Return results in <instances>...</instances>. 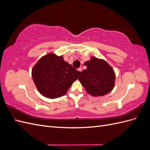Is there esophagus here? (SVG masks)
Returning a JSON list of instances; mask_svg holds the SVG:
<instances>
[{
  "label": "esophagus",
  "instance_id": "1",
  "mask_svg": "<svg viewBox=\"0 0 150 150\" xmlns=\"http://www.w3.org/2000/svg\"><path fill=\"white\" fill-rule=\"evenodd\" d=\"M78 71H79V72H80V73H81V72H82V69H81V67H79V68H78Z\"/></svg>",
  "mask_w": 150,
  "mask_h": 150
}]
</instances>
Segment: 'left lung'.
Returning a JSON list of instances; mask_svg holds the SVG:
<instances>
[{
	"mask_svg": "<svg viewBox=\"0 0 150 150\" xmlns=\"http://www.w3.org/2000/svg\"><path fill=\"white\" fill-rule=\"evenodd\" d=\"M84 65L87 69L83 71L78 79L86 91L95 97L111 91L115 86V73L105 61L92 57Z\"/></svg>",
	"mask_w": 150,
	"mask_h": 150,
	"instance_id": "obj_1",
	"label": "left lung"
}]
</instances>
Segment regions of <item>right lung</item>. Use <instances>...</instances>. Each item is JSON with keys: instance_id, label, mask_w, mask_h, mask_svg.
I'll return each instance as SVG.
<instances>
[{"instance_id": "right-lung-1", "label": "right lung", "mask_w": 150, "mask_h": 150, "mask_svg": "<svg viewBox=\"0 0 150 150\" xmlns=\"http://www.w3.org/2000/svg\"><path fill=\"white\" fill-rule=\"evenodd\" d=\"M80 72L63 59V57L49 53L42 57L32 70V77L42 96L57 98L66 94L78 78Z\"/></svg>"}]
</instances>
